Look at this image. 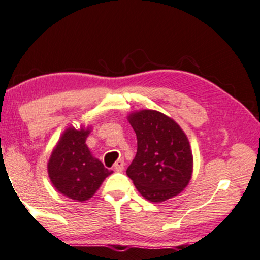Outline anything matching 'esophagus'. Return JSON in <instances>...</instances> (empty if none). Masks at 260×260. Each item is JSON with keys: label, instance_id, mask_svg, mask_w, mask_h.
Instances as JSON below:
<instances>
[{"label": "esophagus", "instance_id": "obj_1", "mask_svg": "<svg viewBox=\"0 0 260 260\" xmlns=\"http://www.w3.org/2000/svg\"><path fill=\"white\" fill-rule=\"evenodd\" d=\"M124 166H125L124 159H118L114 164V170L118 172H121L124 170Z\"/></svg>", "mask_w": 260, "mask_h": 260}]
</instances>
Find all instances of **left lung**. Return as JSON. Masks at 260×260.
Here are the masks:
<instances>
[{"label": "left lung", "mask_w": 260, "mask_h": 260, "mask_svg": "<svg viewBox=\"0 0 260 260\" xmlns=\"http://www.w3.org/2000/svg\"><path fill=\"white\" fill-rule=\"evenodd\" d=\"M127 118L136 133L137 152L126 175L152 203L178 195L193 172V154L184 131L158 111L142 110Z\"/></svg>", "instance_id": "1"}]
</instances>
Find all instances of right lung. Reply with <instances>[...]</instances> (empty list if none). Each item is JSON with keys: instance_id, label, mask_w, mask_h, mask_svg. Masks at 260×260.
Masks as SVG:
<instances>
[{"instance_id": "right-lung-1", "label": "right lung", "mask_w": 260, "mask_h": 260, "mask_svg": "<svg viewBox=\"0 0 260 260\" xmlns=\"http://www.w3.org/2000/svg\"><path fill=\"white\" fill-rule=\"evenodd\" d=\"M89 134V127L76 130L70 126L60 137L48 161V175L56 190L77 201L90 199L112 174L92 156L85 145Z\"/></svg>"}]
</instances>
